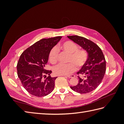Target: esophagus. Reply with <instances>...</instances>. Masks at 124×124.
Instances as JSON below:
<instances>
[{"label": "esophagus", "mask_w": 124, "mask_h": 124, "mask_svg": "<svg viewBox=\"0 0 124 124\" xmlns=\"http://www.w3.org/2000/svg\"><path fill=\"white\" fill-rule=\"evenodd\" d=\"M65 77H67L68 78H73L75 77V75H69V76H64Z\"/></svg>", "instance_id": "34e87169"}]
</instances>
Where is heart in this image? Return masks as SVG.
<instances>
[{
  "mask_svg": "<svg viewBox=\"0 0 124 124\" xmlns=\"http://www.w3.org/2000/svg\"><path fill=\"white\" fill-rule=\"evenodd\" d=\"M57 49L69 53L67 64H59L53 69L55 75L64 76L71 75L77 69V67L81 68L88 59V53L85 49L78 48V46L74 42L70 40L64 41L57 46ZM56 47L52 48L49 53V60L53 64L56 63L58 60L59 52Z\"/></svg>",
  "mask_w": 124,
  "mask_h": 124,
  "instance_id": "1",
  "label": "heart"
}]
</instances>
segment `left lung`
Returning a JSON list of instances; mask_svg holds the SVG:
<instances>
[{"mask_svg": "<svg viewBox=\"0 0 124 124\" xmlns=\"http://www.w3.org/2000/svg\"><path fill=\"white\" fill-rule=\"evenodd\" d=\"M88 53V59L81 70L77 73L79 81L70 86L73 91L80 94L88 93L95 89L102 82L106 73V61L101 49L94 42L83 37L68 36Z\"/></svg>", "mask_w": 124, "mask_h": 124, "instance_id": "1", "label": "left lung"}]
</instances>
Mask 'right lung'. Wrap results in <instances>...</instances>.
<instances>
[{
	"label": "right lung",
	"instance_id": "right-lung-1",
	"mask_svg": "<svg viewBox=\"0 0 124 124\" xmlns=\"http://www.w3.org/2000/svg\"><path fill=\"white\" fill-rule=\"evenodd\" d=\"M61 36L44 38L28 47L21 55L17 64V76L29 93L43 97L54 90L57 77H51V70H46L51 49ZM48 76L46 77V75Z\"/></svg>",
	"mask_w": 124,
	"mask_h": 124
}]
</instances>
